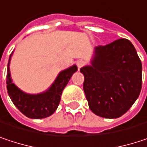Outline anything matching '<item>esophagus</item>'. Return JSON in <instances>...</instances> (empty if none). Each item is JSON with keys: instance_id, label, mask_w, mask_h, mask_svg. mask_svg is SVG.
I'll return each instance as SVG.
<instances>
[{"instance_id": "34e87169", "label": "esophagus", "mask_w": 147, "mask_h": 147, "mask_svg": "<svg viewBox=\"0 0 147 147\" xmlns=\"http://www.w3.org/2000/svg\"><path fill=\"white\" fill-rule=\"evenodd\" d=\"M84 65H85V61L82 60V59H79V60H77V62H76V65H77V67H78L79 69L82 68Z\"/></svg>"}]
</instances>
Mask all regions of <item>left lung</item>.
<instances>
[{"label": "left lung", "instance_id": "left-lung-1", "mask_svg": "<svg viewBox=\"0 0 147 147\" xmlns=\"http://www.w3.org/2000/svg\"><path fill=\"white\" fill-rule=\"evenodd\" d=\"M80 71L84 76L83 90L89 108L97 116L120 117L140 95L142 65L127 39L96 47L91 65Z\"/></svg>", "mask_w": 147, "mask_h": 147}]
</instances>
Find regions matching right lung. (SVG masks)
Masks as SVG:
<instances>
[{
    "instance_id": "obj_1",
    "label": "right lung",
    "mask_w": 147,
    "mask_h": 147,
    "mask_svg": "<svg viewBox=\"0 0 147 147\" xmlns=\"http://www.w3.org/2000/svg\"><path fill=\"white\" fill-rule=\"evenodd\" d=\"M12 54L9 58L7 71V88L10 99L15 106L24 116L30 118L41 119L51 116L59 106L64 88L67 85L72 74L77 71L76 65H74L70 68L62 71L58 75L51 87L45 92L37 94H30L23 92L13 83L9 67Z\"/></svg>"
}]
</instances>
